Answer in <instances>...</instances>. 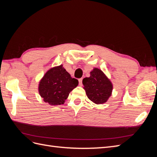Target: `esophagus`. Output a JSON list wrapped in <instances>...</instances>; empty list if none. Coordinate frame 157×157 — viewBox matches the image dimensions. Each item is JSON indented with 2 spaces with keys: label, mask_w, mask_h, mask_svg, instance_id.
<instances>
[{
  "label": "esophagus",
  "mask_w": 157,
  "mask_h": 157,
  "mask_svg": "<svg viewBox=\"0 0 157 157\" xmlns=\"http://www.w3.org/2000/svg\"><path fill=\"white\" fill-rule=\"evenodd\" d=\"M78 83L80 86H82V78H80L78 79Z\"/></svg>",
  "instance_id": "esophagus-1"
}]
</instances>
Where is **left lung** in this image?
Returning a JSON list of instances; mask_svg holds the SVG:
<instances>
[{"mask_svg": "<svg viewBox=\"0 0 157 157\" xmlns=\"http://www.w3.org/2000/svg\"><path fill=\"white\" fill-rule=\"evenodd\" d=\"M82 84L88 99L98 105L106 103L112 94L113 83L98 68H94L90 77L82 80Z\"/></svg>", "mask_w": 157, "mask_h": 157, "instance_id": "obj_1", "label": "left lung"}]
</instances>
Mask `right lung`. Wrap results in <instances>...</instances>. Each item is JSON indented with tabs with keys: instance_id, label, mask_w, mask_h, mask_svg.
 <instances>
[{
	"instance_id": "right-lung-1",
	"label": "right lung",
	"mask_w": 157,
	"mask_h": 157,
	"mask_svg": "<svg viewBox=\"0 0 157 157\" xmlns=\"http://www.w3.org/2000/svg\"><path fill=\"white\" fill-rule=\"evenodd\" d=\"M78 80L71 77L63 65L52 67L40 80L39 93L50 105L63 104L70 92L78 86Z\"/></svg>"
}]
</instances>
